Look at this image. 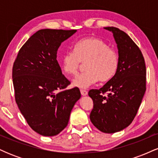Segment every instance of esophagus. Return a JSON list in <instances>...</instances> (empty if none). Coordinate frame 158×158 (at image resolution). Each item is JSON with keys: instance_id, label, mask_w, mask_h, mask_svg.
Wrapping results in <instances>:
<instances>
[{"instance_id": "1", "label": "esophagus", "mask_w": 158, "mask_h": 158, "mask_svg": "<svg viewBox=\"0 0 158 158\" xmlns=\"http://www.w3.org/2000/svg\"><path fill=\"white\" fill-rule=\"evenodd\" d=\"M80 92H81V94L82 96H86L87 94H88V91L85 90H83V89H81L80 90Z\"/></svg>"}]
</instances>
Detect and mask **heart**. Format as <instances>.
I'll return each instance as SVG.
<instances>
[{"label": "heart", "mask_w": 158, "mask_h": 158, "mask_svg": "<svg viewBox=\"0 0 158 158\" xmlns=\"http://www.w3.org/2000/svg\"><path fill=\"white\" fill-rule=\"evenodd\" d=\"M85 63L87 71L74 79V86L86 88L98 80L109 81L118 70L119 55L102 39L94 36L84 38L74 44V52L64 54L61 66L66 75L75 77Z\"/></svg>", "instance_id": "heart-1"}]
</instances>
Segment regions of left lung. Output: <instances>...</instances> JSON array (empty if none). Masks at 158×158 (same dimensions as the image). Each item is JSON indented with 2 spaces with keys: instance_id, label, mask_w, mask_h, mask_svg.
<instances>
[{
  "instance_id": "left-lung-1",
  "label": "left lung",
  "mask_w": 158,
  "mask_h": 158,
  "mask_svg": "<svg viewBox=\"0 0 158 158\" xmlns=\"http://www.w3.org/2000/svg\"><path fill=\"white\" fill-rule=\"evenodd\" d=\"M113 32L119 52V68L114 77L102 88L88 92L94 108L90 119L104 133H115L132 123L146 87L144 57L137 44L117 27H105Z\"/></svg>"
}]
</instances>
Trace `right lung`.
Masks as SVG:
<instances>
[{
	"label": "right lung",
	"mask_w": 158,
	"mask_h": 158,
	"mask_svg": "<svg viewBox=\"0 0 158 158\" xmlns=\"http://www.w3.org/2000/svg\"><path fill=\"white\" fill-rule=\"evenodd\" d=\"M76 30L44 29L34 33L20 49L12 67L15 99L32 130L55 136L68 126L72 108L81 97L56 60L61 42Z\"/></svg>",
	"instance_id": "right-lung-1"
}]
</instances>
